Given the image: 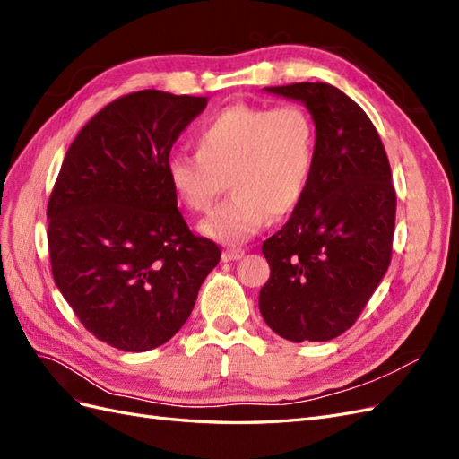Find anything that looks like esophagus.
Wrapping results in <instances>:
<instances>
[{
	"mask_svg": "<svg viewBox=\"0 0 459 459\" xmlns=\"http://www.w3.org/2000/svg\"><path fill=\"white\" fill-rule=\"evenodd\" d=\"M245 256L243 248H226L224 253H221V260L224 262H233V260H239Z\"/></svg>",
	"mask_w": 459,
	"mask_h": 459,
	"instance_id": "esophagus-1",
	"label": "esophagus"
}]
</instances>
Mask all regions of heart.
Segmentation results:
<instances>
[{
	"label": "heart",
	"mask_w": 459,
	"mask_h": 459,
	"mask_svg": "<svg viewBox=\"0 0 459 459\" xmlns=\"http://www.w3.org/2000/svg\"><path fill=\"white\" fill-rule=\"evenodd\" d=\"M195 149L166 159V179L193 212L211 211L228 179L233 195L201 221L199 231L239 245L270 216H289L302 204L316 169L317 132L308 110L297 103L231 105L201 124Z\"/></svg>",
	"instance_id": "1"
}]
</instances>
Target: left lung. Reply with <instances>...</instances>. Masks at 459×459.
<instances>
[{
    "instance_id": "left-lung-1",
    "label": "left lung",
    "mask_w": 459,
    "mask_h": 459,
    "mask_svg": "<svg viewBox=\"0 0 459 459\" xmlns=\"http://www.w3.org/2000/svg\"><path fill=\"white\" fill-rule=\"evenodd\" d=\"M264 90L308 108L317 157L302 204L262 245L270 280L260 314L287 341H331L352 327L391 264V164L362 107L339 88L300 82Z\"/></svg>"
}]
</instances>
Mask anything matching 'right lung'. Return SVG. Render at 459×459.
I'll use <instances>...</instances> for the list:
<instances>
[{"instance_id":"add662e5","label":"right lung","mask_w":459,"mask_h":459,"mask_svg":"<svg viewBox=\"0 0 459 459\" xmlns=\"http://www.w3.org/2000/svg\"><path fill=\"white\" fill-rule=\"evenodd\" d=\"M206 97L143 90L108 103L68 147L48 204L55 285L90 333L126 352L170 341L220 262L166 179Z\"/></svg>"}]
</instances>
